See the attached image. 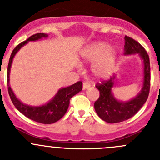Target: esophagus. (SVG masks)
I'll return each instance as SVG.
<instances>
[{
  "label": "esophagus",
  "instance_id": "obj_1",
  "mask_svg": "<svg viewBox=\"0 0 160 160\" xmlns=\"http://www.w3.org/2000/svg\"><path fill=\"white\" fill-rule=\"evenodd\" d=\"M89 87H90V84H89L88 83H87V82H83V90H86V89L88 88Z\"/></svg>",
  "mask_w": 160,
  "mask_h": 160
}]
</instances>
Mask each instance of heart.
Returning <instances> with one entry per match:
<instances>
[{
	"label": "heart",
	"mask_w": 160,
	"mask_h": 160,
	"mask_svg": "<svg viewBox=\"0 0 160 160\" xmlns=\"http://www.w3.org/2000/svg\"><path fill=\"white\" fill-rule=\"evenodd\" d=\"M82 62L92 63V72L98 79H107L114 72L117 62V50L105 42H95L81 50Z\"/></svg>",
	"instance_id": "1"
}]
</instances>
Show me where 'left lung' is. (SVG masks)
Segmentation results:
<instances>
[{
	"mask_svg": "<svg viewBox=\"0 0 160 160\" xmlns=\"http://www.w3.org/2000/svg\"><path fill=\"white\" fill-rule=\"evenodd\" d=\"M124 51L125 55L138 53L143 60V87L137 96L129 101L122 102L117 99L112 92L115 83V76L95 86L99 91V97L94 104L95 110L98 117L108 123L124 122L135 115L147 101L150 90V61L146 50L140 43L132 38L125 36Z\"/></svg>",
	"mask_w": 160,
	"mask_h": 160,
	"instance_id": "1",
	"label": "left lung"
}]
</instances>
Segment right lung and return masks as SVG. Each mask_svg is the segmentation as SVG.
Segmentation results:
<instances>
[{
    "label": "right lung",
    "instance_id": "right-lung-1",
    "mask_svg": "<svg viewBox=\"0 0 160 160\" xmlns=\"http://www.w3.org/2000/svg\"><path fill=\"white\" fill-rule=\"evenodd\" d=\"M48 38L47 34L38 33V34H35L30 37L26 41L18 45L13 50L12 53L10 56L8 65V90L12 102L21 114H23L28 118L35 121V122H39V123L52 124L58 122L65 115L68 108V106H69L70 98L79 93L83 88V83L81 81L77 82L76 83L71 85V86H68V87L60 88L51 100L46 102V104L37 106V107H33V106L23 103L21 101L16 98V95L9 85L10 70H11L13 58L16 53L28 42L38 41L42 38Z\"/></svg>",
    "mask_w": 160,
    "mask_h": 160
}]
</instances>
